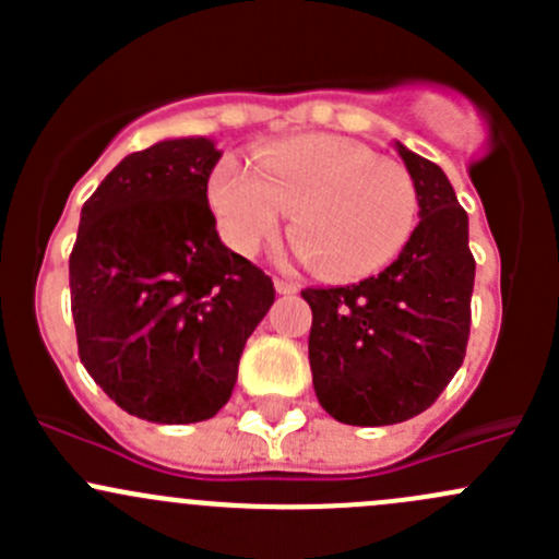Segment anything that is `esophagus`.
<instances>
[{"label": "esophagus", "instance_id": "obj_1", "mask_svg": "<svg viewBox=\"0 0 559 559\" xmlns=\"http://www.w3.org/2000/svg\"><path fill=\"white\" fill-rule=\"evenodd\" d=\"M297 289H300V284H297V281L275 278V292H278V295H295Z\"/></svg>", "mask_w": 559, "mask_h": 559}]
</instances>
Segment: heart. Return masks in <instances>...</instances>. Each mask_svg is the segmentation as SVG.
Wrapping results in <instances>:
<instances>
[{
	"mask_svg": "<svg viewBox=\"0 0 559 559\" xmlns=\"http://www.w3.org/2000/svg\"><path fill=\"white\" fill-rule=\"evenodd\" d=\"M207 205L235 251L257 253L292 213V240L330 278H365L403 253L419 197L400 165L330 134L275 140L253 167L222 162L207 178Z\"/></svg>",
	"mask_w": 559,
	"mask_h": 559,
	"instance_id": "heart-1",
	"label": "heart"
}]
</instances>
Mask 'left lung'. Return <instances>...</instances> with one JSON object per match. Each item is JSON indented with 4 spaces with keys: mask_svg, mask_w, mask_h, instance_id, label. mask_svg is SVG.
<instances>
[{
    "mask_svg": "<svg viewBox=\"0 0 559 559\" xmlns=\"http://www.w3.org/2000/svg\"><path fill=\"white\" fill-rule=\"evenodd\" d=\"M419 197L408 246L379 275L308 286V359L321 408L343 425L381 427L430 408L460 370L471 337L476 259L467 213L436 162L397 143Z\"/></svg>",
    "mask_w": 559,
    "mask_h": 559,
    "instance_id": "1",
    "label": "left lung"
}]
</instances>
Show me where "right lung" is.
<instances>
[{"instance_id": "1", "label": "right lung", "mask_w": 559, "mask_h": 559, "mask_svg": "<svg viewBox=\"0 0 559 559\" xmlns=\"http://www.w3.org/2000/svg\"><path fill=\"white\" fill-rule=\"evenodd\" d=\"M213 140H162L118 162L70 253L78 357L107 397L156 425L216 416L275 300L270 275L218 240Z\"/></svg>"}]
</instances>
